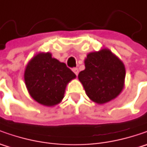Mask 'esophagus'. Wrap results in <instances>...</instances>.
Here are the masks:
<instances>
[{
    "label": "esophagus",
    "mask_w": 147,
    "mask_h": 147,
    "mask_svg": "<svg viewBox=\"0 0 147 147\" xmlns=\"http://www.w3.org/2000/svg\"><path fill=\"white\" fill-rule=\"evenodd\" d=\"M73 72H74V73L76 74L77 76H78V72H79V71H78V68H74V69H73Z\"/></svg>",
    "instance_id": "34e87169"
}]
</instances>
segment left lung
<instances>
[{"mask_svg": "<svg viewBox=\"0 0 147 147\" xmlns=\"http://www.w3.org/2000/svg\"><path fill=\"white\" fill-rule=\"evenodd\" d=\"M84 64L85 69L78 77L92 101L105 104L121 93L124 88L125 66L109 49L88 53Z\"/></svg>", "mask_w": 147, "mask_h": 147, "instance_id": "1", "label": "left lung"}]
</instances>
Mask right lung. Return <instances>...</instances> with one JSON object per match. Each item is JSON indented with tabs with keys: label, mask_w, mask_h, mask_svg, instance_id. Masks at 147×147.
Wrapping results in <instances>:
<instances>
[{
	"label": "right lung",
	"mask_w": 147,
	"mask_h": 147,
	"mask_svg": "<svg viewBox=\"0 0 147 147\" xmlns=\"http://www.w3.org/2000/svg\"><path fill=\"white\" fill-rule=\"evenodd\" d=\"M24 77L32 98L45 106H55L62 101L67 84L76 75L51 53L40 52L29 60Z\"/></svg>",
	"instance_id": "right-lung-1"
}]
</instances>
